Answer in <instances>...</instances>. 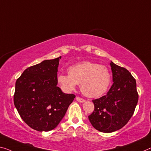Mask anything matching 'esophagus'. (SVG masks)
I'll use <instances>...</instances> for the list:
<instances>
[{"label": "esophagus", "mask_w": 151, "mask_h": 151, "mask_svg": "<svg viewBox=\"0 0 151 151\" xmlns=\"http://www.w3.org/2000/svg\"><path fill=\"white\" fill-rule=\"evenodd\" d=\"M76 101H78V102H80V103H83V102L85 101V99H82V98L78 97H76Z\"/></svg>", "instance_id": "34e87169"}]
</instances>
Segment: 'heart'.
<instances>
[{"label": "heart", "mask_w": 151, "mask_h": 151, "mask_svg": "<svg viewBox=\"0 0 151 151\" xmlns=\"http://www.w3.org/2000/svg\"><path fill=\"white\" fill-rule=\"evenodd\" d=\"M68 75L60 74L58 82L64 92L70 93L78 84L85 96L97 98L107 92L111 84V75L106 66L89 61L76 64L68 68Z\"/></svg>", "instance_id": "heart-1"}]
</instances>
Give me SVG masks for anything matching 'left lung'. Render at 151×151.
<instances>
[{
    "instance_id": "8db88e82",
    "label": "left lung",
    "mask_w": 151,
    "mask_h": 151,
    "mask_svg": "<svg viewBox=\"0 0 151 151\" xmlns=\"http://www.w3.org/2000/svg\"><path fill=\"white\" fill-rule=\"evenodd\" d=\"M113 85L107 95L93 100L95 109L88 116L96 130L105 133L121 129L130 120L138 100L135 78L127 69L111 61Z\"/></svg>"
}]
</instances>
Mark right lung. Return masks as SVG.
<instances>
[{
	"instance_id": "1",
	"label": "right lung",
	"mask_w": 151,
	"mask_h": 151,
	"mask_svg": "<svg viewBox=\"0 0 151 151\" xmlns=\"http://www.w3.org/2000/svg\"><path fill=\"white\" fill-rule=\"evenodd\" d=\"M60 58L45 60L29 67L16 81L14 104L23 120L35 130L47 132L56 128L75 97L57 87Z\"/></svg>"
}]
</instances>
